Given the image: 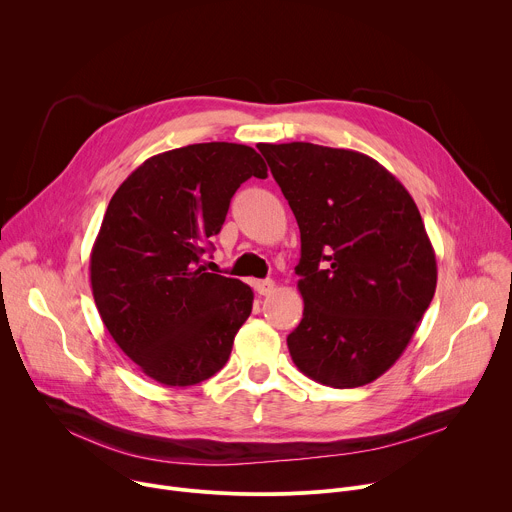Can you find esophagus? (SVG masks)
<instances>
[{
	"mask_svg": "<svg viewBox=\"0 0 512 512\" xmlns=\"http://www.w3.org/2000/svg\"><path fill=\"white\" fill-rule=\"evenodd\" d=\"M253 287H255V291H257L259 296H269L271 291L275 289V283H273V279H257L253 283Z\"/></svg>",
	"mask_w": 512,
	"mask_h": 512,
	"instance_id": "esophagus-1",
	"label": "esophagus"
}]
</instances>
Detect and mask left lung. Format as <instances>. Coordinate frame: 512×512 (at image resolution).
I'll list each match as a JSON object with an SVG mask.
<instances>
[{
  "mask_svg": "<svg viewBox=\"0 0 512 512\" xmlns=\"http://www.w3.org/2000/svg\"><path fill=\"white\" fill-rule=\"evenodd\" d=\"M300 227L304 318L287 336L310 379L354 389L387 373L429 308L437 265L405 186L352 150L257 145Z\"/></svg>",
  "mask_w": 512,
  "mask_h": 512,
  "instance_id": "obj_1",
  "label": "left lung"
}]
</instances>
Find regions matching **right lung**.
<instances>
[{
    "label": "right lung",
    "instance_id": "obj_1",
    "mask_svg": "<svg viewBox=\"0 0 512 512\" xmlns=\"http://www.w3.org/2000/svg\"><path fill=\"white\" fill-rule=\"evenodd\" d=\"M251 176L267 178V166L249 145L194 143L145 160L107 206L91 251L93 298L117 346L166 387L221 371L251 314L247 283L200 265Z\"/></svg>",
    "mask_w": 512,
    "mask_h": 512
}]
</instances>
